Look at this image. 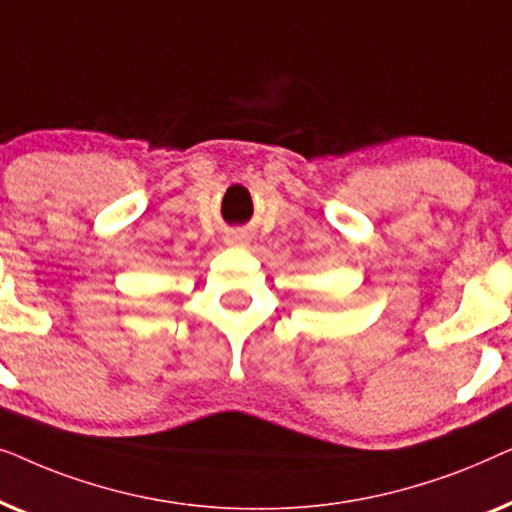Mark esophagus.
<instances>
[{"label":"esophagus","mask_w":512,"mask_h":512,"mask_svg":"<svg viewBox=\"0 0 512 512\" xmlns=\"http://www.w3.org/2000/svg\"><path fill=\"white\" fill-rule=\"evenodd\" d=\"M228 242H230V244H242L244 240H242V235H230Z\"/></svg>","instance_id":"1"}]
</instances>
